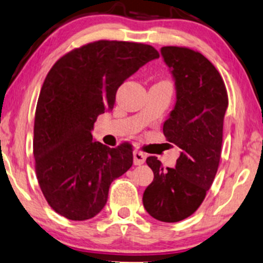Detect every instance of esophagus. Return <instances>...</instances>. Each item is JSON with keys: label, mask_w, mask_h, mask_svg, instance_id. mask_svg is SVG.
I'll return each instance as SVG.
<instances>
[{"label": "esophagus", "mask_w": 263, "mask_h": 263, "mask_svg": "<svg viewBox=\"0 0 263 263\" xmlns=\"http://www.w3.org/2000/svg\"><path fill=\"white\" fill-rule=\"evenodd\" d=\"M145 159H147V154L141 151H135L134 152V162L135 165H142L144 164Z\"/></svg>", "instance_id": "1"}]
</instances>
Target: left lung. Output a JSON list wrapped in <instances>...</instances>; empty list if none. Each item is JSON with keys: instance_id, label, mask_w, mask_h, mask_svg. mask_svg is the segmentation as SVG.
Returning <instances> with one entry per match:
<instances>
[{"instance_id": "1", "label": "left lung", "mask_w": 263, "mask_h": 263, "mask_svg": "<svg viewBox=\"0 0 263 263\" xmlns=\"http://www.w3.org/2000/svg\"><path fill=\"white\" fill-rule=\"evenodd\" d=\"M175 80L176 103L162 131L181 149L175 167L147 158L154 179L143 193L152 217L178 222L194 214L205 199L221 158L228 96L220 72L201 53L167 46L160 49Z\"/></svg>"}]
</instances>
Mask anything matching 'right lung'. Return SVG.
<instances>
[{
    "label": "right lung",
    "instance_id": "obj_1",
    "mask_svg": "<svg viewBox=\"0 0 263 263\" xmlns=\"http://www.w3.org/2000/svg\"><path fill=\"white\" fill-rule=\"evenodd\" d=\"M159 53L149 45L96 41L69 52L46 76L36 105L34 158L40 188L68 220L95 217L111 182L132 166L128 144L92 137L97 116L114 108L118 88Z\"/></svg>",
    "mask_w": 263,
    "mask_h": 263
}]
</instances>
